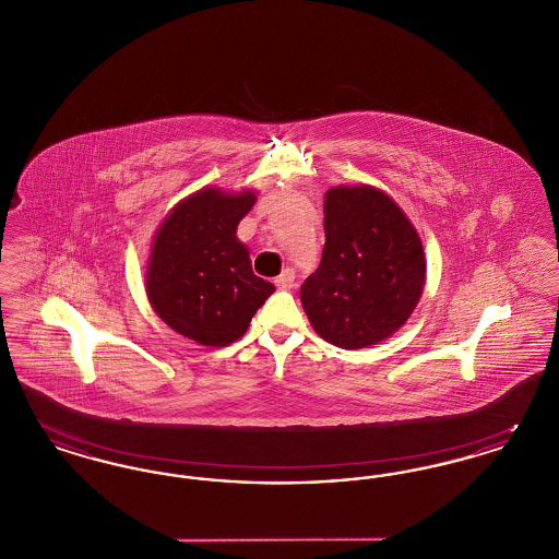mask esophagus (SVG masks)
Here are the masks:
<instances>
[{"instance_id": "34e87169", "label": "esophagus", "mask_w": 559, "mask_h": 559, "mask_svg": "<svg viewBox=\"0 0 559 559\" xmlns=\"http://www.w3.org/2000/svg\"><path fill=\"white\" fill-rule=\"evenodd\" d=\"M276 287L278 289H292L293 283H295V272H293V267H285L278 276H276Z\"/></svg>"}]
</instances>
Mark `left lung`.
Wrapping results in <instances>:
<instances>
[{"label":"left lung","mask_w":559,"mask_h":559,"mask_svg":"<svg viewBox=\"0 0 559 559\" xmlns=\"http://www.w3.org/2000/svg\"><path fill=\"white\" fill-rule=\"evenodd\" d=\"M320 266L301 285V306L320 337L344 349L392 337L426 285L424 245L394 199L369 185L324 194Z\"/></svg>","instance_id":"left-lung-1"}]
</instances>
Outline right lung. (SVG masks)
Here are the masks:
<instances>
[{
	"instance_id": "1",
	"label": "right lung",
	"mask_w": 559,
	"mask_h": 559,
	"mask_svg": "<svg viewBox=\"0 0 559 559\" xmlns=\"http://www.w3.org/2000/svg\"><path fill=\"white\" fill-rule=\"evenodd\" d=\"M253 190L201 188L160 222L146 266V295L159 319L201 346L224 347L245 335L274 293L255 276L237 226Z\"/></svg>"
}]
</instances>
